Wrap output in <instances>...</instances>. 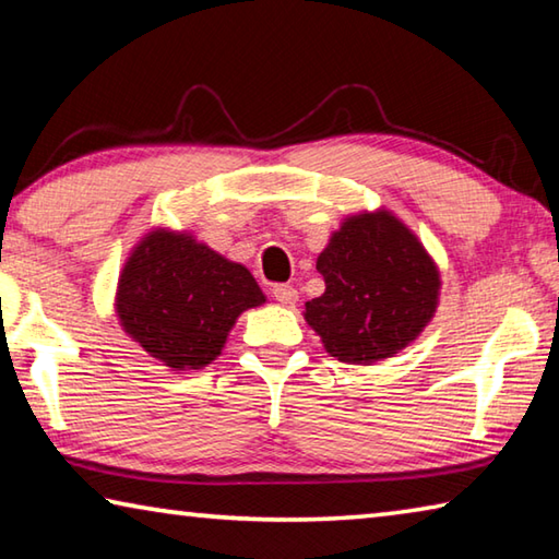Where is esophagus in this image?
<instances>
[{
  "label": "esophagus",
  "mask_w": 559,
  "mask_h": 559,
  "mask_svg": "<svg viewBox=\"0 0 559 559\" xmlns=\"http://www.w3.org/2000/svg\"><path fill=\"white\" fill-rule=\"evenodd\" d=\"M271 293H273V298L283 302V306H293V302L298 300V290L293 286H286V283H276V286L271 288Z\"/></svg>",
  "instance_id": "1"
}]
</instances>
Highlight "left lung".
Listing matches in <instances>:
<instances>
[{
    "label": "left lung",
    "mask_w": 559,
    "mask_h": 559,
    "mask_svg": "<svg viewBox=\"0 0 559 559\" xmlns=\"http://www.w3.org/2000/svg\"><path fill=\"white\" fill-rule=\"evenodd\" d=\"M325 293L306 320L340 362L372 365L416 340L439 298V271L390 212L349 216L318 257Z\"/></svg>",
    "instance_id": "obj_1"
}]
</instances>
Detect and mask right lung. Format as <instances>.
I'll return each instance as SVG.
<instances>
[{
  "instance_id": "right-lung-1",
  "label": "right lung",
  "mask_w": 559,
  "mask_h": 559,
  "mask_svg": "<svg viewBox=\"0 0 559 559\" xmlns=\"http://www.w3.org/2000/svg\"><path fill=\"white\" fill-rule=\"evenodd\" d=\"M266 300L241 263L192 236L150 231L118 283V316L135 343L173 370H200L222 353L246 308Z\"/></svg>"
}]
</instances>
